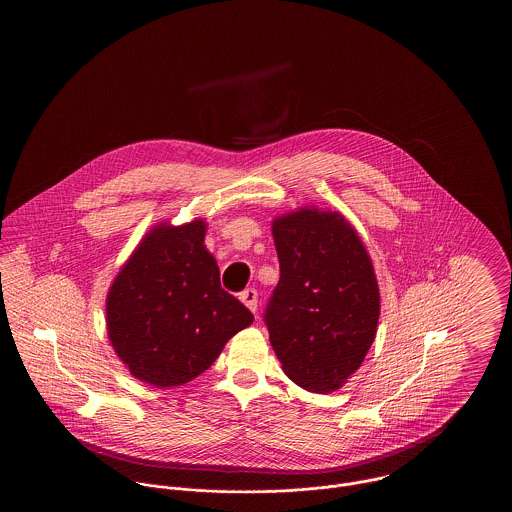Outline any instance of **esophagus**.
I'll return each instance as SVG.
<instances>
[{
    "label": "esophagus",
    "mask_w": 512,
    "mask_h": 512,
    "mask_svg": "<svg viewBox=\"0 0 512 512\" xmlns=\"http://www.w3.org/2000/svg\"><path fill=\"white\" fill-rule=\"evenodd\" d=\"M240 299H242V303L251 313L257 311V290L255 288L244 290V292L240 293Z\"/></svg>",
    "instance_id": "1"
}]
</instances>
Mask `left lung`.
Instances as JSON below:
<instances>
[{"label": "left lung", "instance_id": "left-lung-1", "mask_svg": "<svg viewBox=\"0 0 512 512\" xmlns=\"http://www.w3.org/2000/svg\"><path fill=\"white\" fill-rule=\"evenodd\" d=\"M280 280L268 301L270 345L303 390L332 393L376 338L380 290L363 240L338 211L315 205L272 220Z\"/></svg>", "mask_w": 512, "mask_h": 512}]
</instances>
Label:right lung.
<instances>
[{
  "mask_svg": "<svg viewBox=\"0 0 512 512\" xmlns=\"http://www.w3.org/2000/svg\"><path fill=\"white\" fill-rule=\"evenodd\" d=\"M205 232L203 219L153 226L107 293L109 341L130 374L149 386L192 382L253 322L249 309L220 288Z\"/></svg>",
  "mask_w": 512,
  "mask_h": 512,
  "instance_id": "obj_1",
  "label": "right lung"
}]
</instances>
